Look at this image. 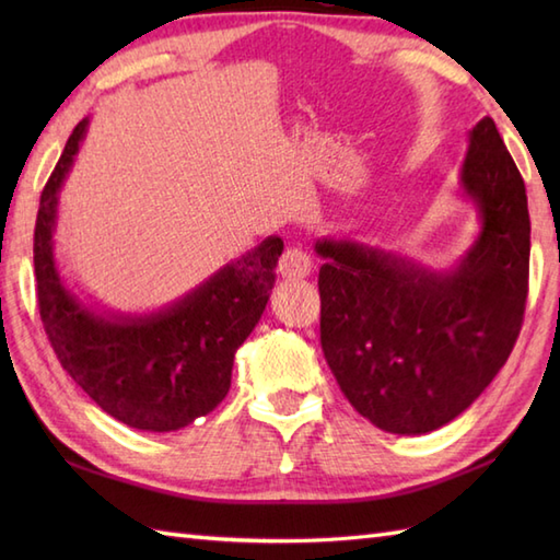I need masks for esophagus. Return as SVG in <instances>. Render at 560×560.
Listing matches in <instances>:
<instances>
[{"instance_id":"esophagus-1","label":"esophagus","mask_w":560,"mask_h":560,"mask_svg":"<svg viewBox=\"0 0 560 560\" xmlns=\"http://www.w3.org/2000/svg\"><path fill=\"white\" fill-rule=\"evenodd\" d=\"M279 271L283 279H305L313 271V259L301 247H289L279 259Z\"/></svg>"}]
</instances>
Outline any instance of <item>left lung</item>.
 <instances>
[{"label":"left lung","instance_id":"8db88e82","mask_svg":"<svg viewBox=\"0 0 560 560\" xmlns=\"http://www.w3.org/2000/svg\"><path fill=\"white\" fill-rule=\"evenodd\" d=\"M459 195L479 233L447 269L351 237H319V341L351 407L397 435L469 409L513 351L527 301L529 211L495 122L469 129Z\"/></svg>","mask_w":560,"mask_h":560}]
</instances>
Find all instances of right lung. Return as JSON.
<instances>
[{"label":"right lung","instance_id":"obj_1","mask_svg":"<svg viewBox=\"0 0 560 560\" xmlns=\"http://www.w3.org/2000/svg\"><path fill=\"white\" fill-rule=\"evenodd\" d=\"M86 127L81 120L71 132L40 195L33 261L43 327L65 371L105 413L137 431H180L229 395L235 351L265 313L283 241L265 237L161 311L115 313L81 301L59 273L55 229Z\"/></svg>","mask_w":560,"mask_h":560}]
</instances>
